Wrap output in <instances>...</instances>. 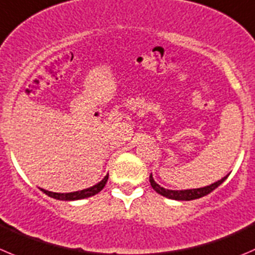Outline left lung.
I'll list each match as a JSON object with an SVG mask.
<instances>
[{
    "label": "left lung",
    "mask_w": 255,
    "mask_h": 255,
    "mask_svg": "<svg viewBox=\"0 0 255 255\" xmlns=\"http://www.w3.org/2000/svg\"><path fill=\"white\" fill-rule=\"evenodd\" d=\"M228 178V175L222 178L221 180L216 183H212L211 185H207V187H202V188H194V189H184V190H173V189H165V188L160 187L158 183H155L154 178H153L152 173L149 175V182L150 185H152L153 189L157 192L158 194L160 196L165 197V198L169 199H174V201H193V199H198L202 198V197L207 196L211 192H213L216 188H218L224 180Z\"/></svg>",
    "instance_id": "obj_1"
}]
</instances>
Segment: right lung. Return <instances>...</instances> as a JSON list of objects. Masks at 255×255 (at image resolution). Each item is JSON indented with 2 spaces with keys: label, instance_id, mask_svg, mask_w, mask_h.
I'll return each instance as SVG.
<instances>
[{
  "label": "right lung",
  "instance_id": "right-lung-1",
  "mask_svg": "<svg viewBox=\"0 0 255 255\" xmlns=\"http://www.w3.org/2000/svg\"><path fill=\"white\" fill-rule=\"evenodd\" d=\"M107 179H108V174L106 175L101 182H98L97 184L92 185V187L90 188H86V189L77 190V192H71V193H54V192H49V190L42 189V188H39V189H41L42 192H43L44 194H47L48 197H51V198H54V199H58V201H78V199H85V198H88V197H92L95 196V194L100 193L101 190L105 188L106 183H107Z\"/></svg>",
  "mask_w": 255,
  "mask_h": 255
}]
</instances>
